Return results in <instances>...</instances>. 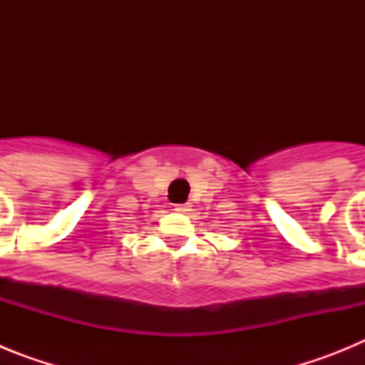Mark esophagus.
<instances>
[{"instance_id":"34e87169","label":"esophagus","mask_w":365,"mask_h":365,"mask_svg":"<svg viewBox=\"0 0 365 365\" xmlns=\"http://www.w3.org/2000/svg\"><path fill=\"white\" fill-rule=\"evenodd\" d=\"M190 210H192V205H190V202H185V205H175V212H179V214H188Z\"/></svg>"}]
</instances>
